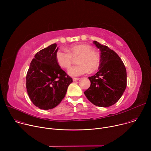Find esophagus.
Returning a JSON list of instances; mask_svg holds the SVG:
<instances>
[{"mask_svg": "<svg viewBox=\"0 0 151 151\" xmlns=\"http://www.w3.org/2000/svg\"><path fill=\"white\" fill-rule=\"evenodd\" d=\"M79 79V78H73V81H78Z\"/></svg>", "mask_w": 151, "mask_h": 151, "instance_id": "esophagus-1", "label": "esophagus"}]
</instances>
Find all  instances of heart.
<instances>
[{"label":"heart","instance_id":"obj_1","mask_svg":"<svg viewBox=\"0 0 151 151\" xmlns=\"http://www.w3.org/2000/svg\"><path fill=\"white\" fill-rule=\"evenodd\" d=\"M79 63L71 68L68 73L72 76H78L97 70L100 64L99 54L93 50L92 47L87 44H75L67 50H58L55 54L57 63L61 68L68 69L72 65L73 57H77Z\"/></svg>","mask_w":151,"mask_h":151}]
</instances>
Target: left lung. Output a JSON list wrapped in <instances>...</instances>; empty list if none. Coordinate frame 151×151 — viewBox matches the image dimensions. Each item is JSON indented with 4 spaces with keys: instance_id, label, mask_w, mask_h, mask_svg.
<instances>
[{
    "instance_id": "1",
    "label": "left lung",
    "mask_w": 151,
    "mask_h": 151,
    "mask_svg": "<svg viewBox=\"0 0 151 151\" xmlns=\"http://www.w3.org/2000/svg\"><path fill=\"white\" fill-rule=\"evenodd\" d=\"M93 43L100 51V64L97 73L88 78L91 85L84 94L93 104L109 107L119 100L126 88V69L114 51L96 40Z\"/></svg>"
}]
</instances>
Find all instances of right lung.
Instances as JSON below:
<instances>
[{"instance_id": "right-lung-1", "label": "right lung", "mask_w": 151, "mask_h": 151, "mask_svg": "<svg viewBox=\"0 0 151 151\" xmlns=\"http://www.w3.org/2000/svg\"><path fill=\"white\" fill-rule=\"evenodd\" d=\"M58 51L54 44L37 52L26 76L30 99L40 109L54 108L65 97L72 78L60 67L55 58Z\"/></svg>"}]
</instances>
